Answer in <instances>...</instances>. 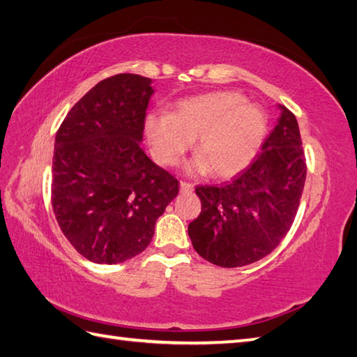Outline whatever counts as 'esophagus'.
Returning a JSON list of instances; mask_svg holds the SVG:
<instances>
[{
    "mask_svg": "<svg viewBox=\"0 0 357 357\" xmlns=\"http://www.w3.org/2000/svg\"><path fill=\"white\" fill-rule=\"evenodd\" d=\"M179 190H181V193H192L193 192V185L188 184V183H184V181H181Z\"/></svg>",
    "mask_w": 357,
    "mask_h": 357,
    "instance_id": "34e87169",
    "label": "esophagus"
}]
</instances>
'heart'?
<instances>
[{"label": "heart", "mask_w": 357, "mask_h": 357, "mask_svg": "<svg viewBox=\"0 0 357 357\" xmlns=\"http://www.w3.org/2000/svg\"><path fill=\"white\" fill-rule=\"evenodd\" d=\"M144 132L156 161L173 165L195 142L196 170L219 178L238 173L252 161L267 132V118L238 92H211L185 98L172 113H150Z\"/></svg>", "instance_id": "heart-1"}]
</instances>
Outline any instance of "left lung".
<instances>
[{
  "instance_id": "1",
  "label": "left lung",
  "mask_w": 357,
  "mask_h": 357,
  "mask_svg": "<svg viewBox=\"0 0 357 357\" xmlns=\"http://www.w3.org/2000/svg\"><path fill=\"white\" fill-rule=\"evenodd\" d=\"M245 170L222 185H198L199 216L188 224L193 248L224 268L270 255L290 230L304 190L307 165L299 126L287 107Z\"/></svg>"
}]
</instances>
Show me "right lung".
I'll return each instance as SVG.
<instances>
[{
    "label": "right lung",
    "mask_w": 357,
    "mask_h": 357,
    "mask_svg": "<svg viewBox=\"0 0 357 357\" xmlns=\"http://www.w3.org/2000/svg\"><path fill=\"white\" fill-rule=\"evenodd\" d=\"M151 79L105 78L67 113L55 138L52 207L86 259L119 264L147 248L178 179L141 149Z\"/></svg>",
    "instance_id": "1"
}]
</instances>
